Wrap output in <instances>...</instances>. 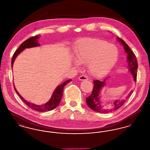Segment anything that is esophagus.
<instances>
[{"label":"esophagus","instance_id":"1","mask_svg":"<svg viewBox=\"0 0 150 150\" xmlns=\"http://www.w3.org/2000/svg\"><path fill=\"white\" fill-rule=\"evenodd\" d=\"M78 79L79 80H80V81H82V80H88V78L87 76H86L85 75H81V76H80L79 77Z\"/></svg>","mask_w":150,"mask_h":150}]
</instances>
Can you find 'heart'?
Here are the masks:
<instances>
[{
	"mask_svg": "<svg viewBox=\"0 0 150 150\" xmlns=\"http://www.w3.org/2000/svg\"><path fill=\"white\" fill-rule=\"evenodd\" d=\"M76 59L81 64H88L89 72L95 77L107 74L116 64L119 57L117 47L97 39H87L79 44ZM75 65L78 66L75 62Z\"/></svg>",
	"mask_w": 150,
	"mask_h": 150,
	"instance_id": "heart-1",
	"label": "heart"
}]
</instances>
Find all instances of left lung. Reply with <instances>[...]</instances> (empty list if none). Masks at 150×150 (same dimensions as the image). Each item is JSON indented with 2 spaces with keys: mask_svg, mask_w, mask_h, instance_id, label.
I'll use <instances>...</instances> for the list:
<instances>
[{
  "mask_svg": "<svg viewBox=\"0 0 150 150\" xmlns=\"http://www.w3.org/2000/svg\"><path fill=\"white\" fill-rule=\"evenodd\" d=\"M117 40L120 43L121 45H122L125 53H127V59L128 64L129 71L133 75L134 80L136 81L138 69V64L136 56L124 40L119 38H117ZM106 80L105 79H104L102 81L98 80H94L93 81L94 87L93 92L89 97L86 98L87 105L92 110L100 113H109L116 111L124 104L127 100V98H128L133 92V91H131L126 99L116 100L108 101L106 103H104L101 100L100 93L102 89L106 85Z\"/></svg>",
  "mask_w": 150,
  "mask_h": 150,
  "instance_id": "8db88e82",
  "label": "left lung"
}]
</instances>
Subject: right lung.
Here are the masks:
<instances>
[{
    "mask_svg": "<svg viewBox=\"0 0 150 150\" xmlns=\"http://www.w3.org/2000/svg\"><path fill=\"white\" fill-rule=\"evenodd\" d=\"M39 38V35H36L29 38L28 39L26 40L24 42L22 43L20 45V46L19 47L18 49L16 50V52H14V54L12 57V62H11L12 68L13 67L14 61H15L16 57H17V56L20 53H21L22 52L25 48H33V47L40 46V44L38 43ZM71 81H72L71 79L67 80L64 81L61 85L57 86V88L55 89L54 92L52 94V96L50 100H49L46 103H44V104L41 105H38L32 103L31 102H29L28 100H25L20 95V94L17 92V89L15 88V86H14V84H13V86H14V90H15L16 92L20 96V97L21 98V100L25 103V104H26L30 108H31L33 110H36L37 111H39V112H44V111H46L52 110L58 106V105H59V103L61 100V98L62 97L63 92H64L63 90H64V86H66L67 83H69V82H70Z\"/></svg>",
    "mask_w": 150,
    "mask_h": 150,
    "instance_id": "obj_1",
    "label": "right lung"
}]
</instances>
